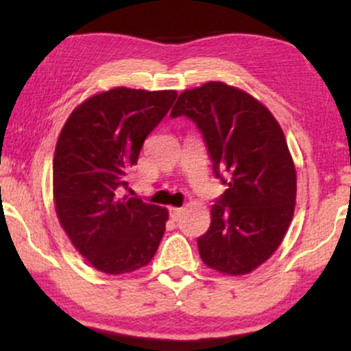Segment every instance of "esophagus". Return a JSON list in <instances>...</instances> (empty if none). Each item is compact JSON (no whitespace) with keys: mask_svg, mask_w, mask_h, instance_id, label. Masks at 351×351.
<instances>
[{"mask_svg":"<svg viewBox=\"0 0 351 351\" xmlns=\"http://www.w3.org/2000/svg\"><path fill=\"white\" fill-rule=\"evenodd\" d=\"M182 213H184V208H174V206H171L169 208V215L172 220H179Z\"/></svg>","mask_w":351,"mask_h":351,"instance_id":"1","label":"esophagus"}]
</instances>
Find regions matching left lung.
I'll use <instances>...</instances> for the list:
<instances>
[{
	"mask_svg": "<svg viewBox=\"0 0 351 351\" xmlns=\"http://www.w3.org/2000/svg\"><path fill=\"white\" fill-rule=\"evenodd\" d=\"M180 114L203 132L215 176H228L198 238L201 261L222 275H247L280 247L294 215L297 172L285 132L261 100L223 81L180 93L171 117Z\"/></svg>",
	"mask_w": 351,
	"mask_h": 351,
	"instance_id": "obj_1",
	"label": "left lung"
}]
</instances>
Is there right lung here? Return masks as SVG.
Returning a JSON list of instances; mask_svg holds the SVG:
<instances>
[{
	"instance_id": "1",
	"label": "right lung",
	"mask_w": 351,
	"mask_h": 351,
	"mask_svg": "<svg viewBox=\"0 0 351 351\" xmlns=\"http://www.w3.org/2000/svg\"><path fill=\"white\" fill-rule=\"evenodd\" d=\"M177 90L119 86L90 95L70 113L52 165L56 214L70 243L95 270L124 275L145 267L165 234L166 208L123 196L148 134Z\"/></svg>"
}]
</instances>
